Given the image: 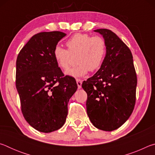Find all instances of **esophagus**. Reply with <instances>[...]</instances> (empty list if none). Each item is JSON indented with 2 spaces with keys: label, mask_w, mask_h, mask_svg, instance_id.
I'll use <instances>...</instances> for the list:
<instances>
[{
  "label": "esophagus",
  "mask_w": 155,
  "mask_h": 155,
  "mask_svg": "<svg viewBox=\"0 0 155 155\" xmlns=\"http://www.w3.org/2000/svg\"><path fill=\"white\" fill-rule=\"evenodd\" d=\"M77 83L78 85V88L81 89V85H82V81H81V79H77Z\"/></svg>",
  "instance_id": "34e87169"
}]
</instances>
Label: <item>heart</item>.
Returning a JSON list of instances; mask_svg holds the SVG:
<instances>
[{
	"mask_svg": "<svg viewBox=\"0 0 155 155\" xmlns=\"http://www.w3.org/2000/svg\"><path fill=\"white\" fill-rule=\"evenodd\" d=\"M68 50L59 46L53 50V57L59 68L66 70L70 66L72 56H76L77 66L65 72V74L73 78L87 75L101 66L106 53V43L99 36L91 37L88 34L77 33L66 43Z\"/></svg>",
	"mask_w": 155,
	"mask_h": 155,
	"instance_id": "obj_1",
	"label": "heart"
}]
</instances>
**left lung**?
<instances>
[{
	"instance_id": "left-lung-1",
	"label": "left lung",
	"mask_w": 155,
	"mask_h": 155,
	"mask_svg": "<svg viewBox=\"0 0 155 155\" xmlns=\"http://www.w3.org/2000/svg\"><path fill=\"white\" fill-rule=\"evenodd\" d=\"M106 54L100 69L82 84L87 94V114L98 129L112 131L127 121L135 104L137 76L132 53L111 30L100 28Z\"/></svg>"
}]
</instances>
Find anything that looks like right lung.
Wrapping results in <instances>:
<instances>
[{
	"label": "right lung",
	"mask_w": 155,
	"mask_h": 155,
	"mask_svg": "<svg viewBox=\"0 0 155 155\" xmlns=\"http://www.w3.org/2000/svg\"><path fill=\"white\" fill-rule=\"evenodd\" d=\"M65 35L60 31L36 34L17 57L15 84L21 109L26 121L40 132L64 126L68 102L78 87L74 78L64 77L52 54Z\"/></svg>",
	"instance_id": "add662e5"
}]
</instances>
